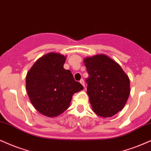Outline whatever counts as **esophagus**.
I'll use <instances>...</instances> for the list:
<instances>
[{"mask_svg": "<svg viewBox=\"0 0 151 151\" xmlns=\"http://www.w3.org/2000/svg\"><path fill=\"white\" fill-rule=\"evenodd\" d=\"M80 83H81V84L83 85V86L85 87V83H84V81H83V79H81V81H80Z\"/></svg>", "mask_w": 151, "mask_h": 151, "instance_id": "esophagus-1", "label": "esophagus"}]
</instances>
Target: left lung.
Wrapping results in <instances>:
<instances>
[{"mask_svg": "<svg viewBox=\"0 0 151 151\" xmlns=\"http://www.w3.org/2000/svg\"><path fill=\"white\" fill-rule=\"evenodd\" d=\"M89 77L87 93L92 110L104 118L123 109L130 93L129 77L116 61L105 55L84 59Z\"/></svg>", "mask_w": 151, "mask_h": 151, "instance_id": "1", "label": "left lung"}]
</instances>
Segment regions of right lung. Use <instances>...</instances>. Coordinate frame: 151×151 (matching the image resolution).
<instances>
[{
  "mask_svg": "<svg viewBox=\"0 0 151 151\" xmlns=\"http://www.w3.org/2000/svg\"><path fill=\"white\" fill-rule=\"evenodd\" d=\"M66 57L50 52L33 65L26 78L29 99L37 111L47 117H56L69 107L72 96L83 90L71 72L64 68Z\"/></svg>",
  "mask_w": 151,
  "mask_h": 151,
  "instance_id": "right-lung-1",
  "label": "right lung"
}]
</instances>
